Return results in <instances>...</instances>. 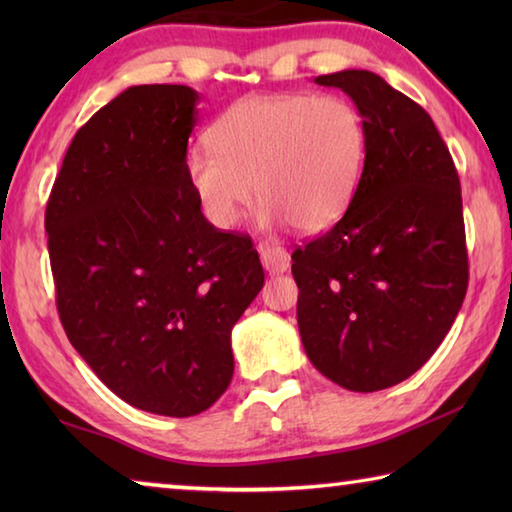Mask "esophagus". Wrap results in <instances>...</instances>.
Returning a JSON list of instances; mask_svg holds the SVG:
<instances>
[{
  "mask_svg": "<svg viewBox=\"0 0 512 512\" xmlns=\"http://www.w3.org/2000/svg\"><path fill=\"white\" fill-rule=\"evenodd\" d=\"M259 257H262V266L266 268L268 275L287 273L289 266H291L289 253L280 246H271V244L259 246Z\"/></svg>",
  "mask_w": 512,
  "mask_h": 512,
  "instance_id": "1",
  "label": "esophagus"
}]
</instances>
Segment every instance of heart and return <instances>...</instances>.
<instances>
[{"label":"heart","instance_id":"obj_1","mask_svg":"<svg viewBox=\"0 0 512 512\" xmlns=\"http://www.w3.org/2000/svg\"><path fill=\"white\" fill-rule=\"evenodd\" d=\"M192 149L185 178L214 228H235L253 194L264 225L291 223L307 235L341 219L357 194L368 128L350 99L316 94H250ZM256 189H252V185Z\"/></svg>","mask_w":512,"mask_h":512}]
</instances>
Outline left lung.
<instances>
[{"label": "left lung", "instance_id": "obj_1", "mask_svg": "<svg viewBox=\"0 0 512 512\" xmlns=\"http://www.w3.org/2000/svg\"><path fill=\"white\" fill-rule=\"evenodd\" d=\"M361 110L368 155L343 219L291 255L309 361L354 393L411 377L467 291L461 183L431 117L368 69L316 76Z\"/></svg>", "mask_w": 512, "mask_h": 512}]
</instances>
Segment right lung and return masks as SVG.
Segmentation results:
<instances>
[{
	"label": "right lung",
	"instance_id": "add662e5",
	"mask_svg": "<svg viewBox=\"0 0 512 512\" xmlns=\"http://www.w3.org/2000/svg\"><path fill=\"white\" fill-rule=\"evenodd\" d=\"M187 85H133L79 128L45 230L60 323L135 409L189 418L235 372L230 334L264 287L250 237L219 232L185 178Z\"/></svg>",
	"mask_w": 512,
	"mask_h": 512
}]
</instances>
